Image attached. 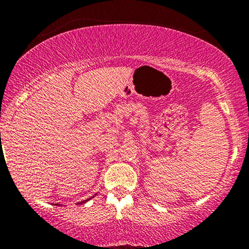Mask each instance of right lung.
<instances>
[{
    "instance_id": "right-lung-1",
    "label": "right lung",
    "mask_w": 249,
    "mask_h": 249,
    "mask_svg": "<svg viewBox=\"0 0 249 249\" xmlns=\"http://www.w3.org/2000/svg\"><path fill=\"white\" fill-rule=\"evenodd\" d=\"M95 196H96V194H95ZM93 196H91V198H89V199H87V200H83V201H81V202H78V204H84V202H87V201H89V200H90V199H92V198H93Z\"/></svg>"
}]
</instances>
